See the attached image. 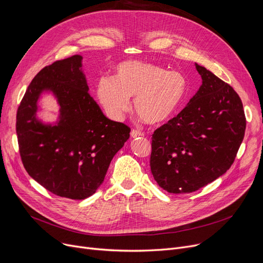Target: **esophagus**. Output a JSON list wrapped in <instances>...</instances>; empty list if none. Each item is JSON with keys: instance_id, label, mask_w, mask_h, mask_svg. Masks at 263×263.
I'll use <instances>...</instances> for the list:
<instances>
[{"instance_id": "34e87169", "label": "esophagus", "mask_w": 263, "mask_h": 263, "mask_svg": "<svg viewBox=\"0 0 263 263\" xmlns=\"http://www.w3.org/2000/svg\"><path fill=\"white\" fill-rule=\"evenodd\" d=\"M131 136H132V137H139V136H144V132L133 129V130L131 131Z\"/></svg>"}]
</instances>
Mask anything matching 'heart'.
<instances>
[{
	"instance_id": "heart-1",
	"label": "heart",
	"mask_w": 263,
	"mask_h": 263,
	"mask_svg": "<svg viewBox=\"0 0 263 263\" xmlns=\"http://www.w3.org/2000/svg\"><path fill=\"white\" fill-rule=\"evenodd\" d=\"M185 91L186 82L180 72L140 61L119 64L114 77L102 76L96 85L97 98L109 118L120 120L131 108L130 97H134L137 114L150 124L168 120Z\"/></svg>"
}]
</instances>
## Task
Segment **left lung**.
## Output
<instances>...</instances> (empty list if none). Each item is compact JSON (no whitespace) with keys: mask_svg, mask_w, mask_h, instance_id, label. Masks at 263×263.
I'll return each instance as SVG.
<instances>
[{"mask_svg":"<svg viewBox=\"0 0 263 263\" xmlns=\"http://www.w3.org/2000/svg\"><path fill=\"white\" fill-rule=\"evenodd\" d=\"M195 65L201 86L151 139V173L159 186L172 194L195 192L224 175L237 157L246 128L236 90Z\"/></svg>","mask_w":263,"mask_h":263,"instance_id":"8db88e82","label":"left lung"}]
</instances>
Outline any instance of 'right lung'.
<instances>
[{
    "instance_id": "obj_1",
    "label": "right lung",
    "mask_w": 263,
    "mask_h": 263,
    "mask_svg": "<svg viewBox=\"0 0 263 263\" xmlns=\"http://www.w3.org/2000/svg\"><path fill=\"white\" fill-rule=\"evenodd\" d=\"M81 67L82 57L73 55L41 69L23 96L16 122L27 174L53 194L70 199H85L102 184L131 131L104 116ZM45 90L52 91L61 106L54 126L35 119L36 101Z\"/></svg>"
}]
</instances>
